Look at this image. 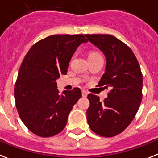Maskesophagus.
I'll use <instances>...</instances> for the list:
<instances>
[{
  "instance_id": "obj_1",
  "label": "esophagus",
  "mask_w": 158,
  "mask_h": 158,
  "mask_svg": "<svg viewBox=\"0 0 158 158\" xmlns=\"http://www.w3.org/2000/svg\"><path fill=\"white\" fill-rule=\"evenodd\" d=\"M81 94H82V97H86L87 95H88V93H87L85 90H82Z\"/></svg>"
}]
</instances>
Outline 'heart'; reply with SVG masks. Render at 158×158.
Returning <instances> with one entry per match:
<instances>
[{
    "mask_svg": "<svg viewBox=\"0 0 158 158\" xmlns=\"http://www.w3.org/2000/svg\"><path fill=\"white\" fill-rule=\"evenodd\" d=\"M91 55H98V53H95V52H93V53H90V54L89 55V56H91Z\"/></svg>",
    "mask_w": 158,
    "mask_h": 158,
    "instance_id": "1",
    "label": "heart"
}]
</instances>
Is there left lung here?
Segmentation results:
<instances>
[{
	"label": "left lung",
	"instance_id": "1",
	"mask_svg": "<svg viewBox=\"0 0 158 158\" xmlns=\"http://www.w3.org/2000/svg\"><path fill=\"white\" fill-rule=\"evenodd\" d=\"M106 57V68L98 86L110 88L103 102L88 95L86 111L90 129L98 135L111 137L121 133L133 120L142 99L143 76L131 48L110 35H85Z\"/></svg>",
	"mask_w": 158,
	"mask_h": 158
}]
</instances>
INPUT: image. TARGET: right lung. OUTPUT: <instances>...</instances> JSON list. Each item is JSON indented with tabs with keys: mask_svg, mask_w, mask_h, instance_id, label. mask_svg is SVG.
<instances>
[{
	"mask_svg": "<svg viewBox=\"0 0 158 158\" xmlns=\"http://www.w3.org/2000/svg\"><path fill=\"white\" fill-rule=\"evenodd\" d=\"M83 35H51L31 47L18 72L14 98L18 114L31 132L42 137L60 133L81 98L79 88L57 89L56 80L67 73L77 47L87 43Z\"/></svg>",
	"mask_w": 158,
	"mask_h": 158,
	"instance_id": "add662e5",
	"label": "right lung"
}]
</instances>
